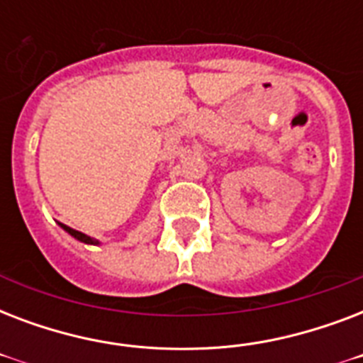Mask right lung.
Returning <instances> with one entry per match:
<instances>
[{
    "mask_svg": "<svg viewBox=\"0 0 363 363\" xmlns=\"http://www.w3.org/2000/svg\"><path fill=\"white\" fill-rule=\"evenodd\" d=\"M60 226L64 228L65 232L69 233V235H73V238H75V239H79V241L86 242V245H98V241H96V239L88 238V235H84V233H81V232H77V230H73V228L65 226V224H60Z\"/></svg>",
    "mask_w": 363,
    "mask_h": 363,
    "instance_id": "1",
    "label": "right lung"
}]
</instances>
